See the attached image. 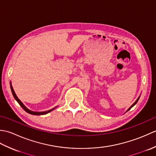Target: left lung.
<instances>
[{
    "label": "left lung",
    "instance_id": "obj_1",
    "mask_svg": "<svg viewBox=\"0 0 156 156\" xmlns=\"http://www.w3.org/2000/svg\"><path fill=\"white\" fill-rule=\"evenodd\" d=\"M139 99H140V97H139V98H137V100H136V101H135V102H134V103H133V105H131V107H129V109H128V110H127V111H129V110H130V109H131V108H132V107H133V106H134V105H135V104H136V103H137V101H139Z\"/></svg>",
    "mask_w": 156,
    "mask_h": 156
}]
</instances>
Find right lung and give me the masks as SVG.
I'll return each instance as SVG.
<instances>
[{"label":"right lung","instance_id":"add662e5","mask_svg":"<svg viewBox=\"0 0 156 156\" xmlns=\"http://www.w3.org/2000/svg\"><path fill=\"white\" fill-rule=\"evenodd\" d=\"M10 84H11V92H12V95H13V97H14V98H15V100L18 102V103L20 105V106H21V107L24 109V110L27 112H28V113H29V114H31V115H45V114H47V113H48V112H51V111H53V110H54V109L57 107H55V108H52V109H50V110H49V111H44V112H35V111H31V110H29V109H28L27 107H25V106L23 104V102L19 100V99L18 98V97H16V94H15V91H14V90H13V88H12V85H11V82H10Z\"/></svg>","mask_w":156,"mask_h":156}]
</instances>
